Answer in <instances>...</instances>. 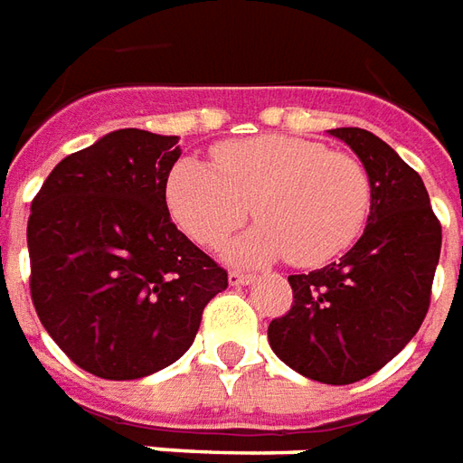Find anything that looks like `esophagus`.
I'll return each instance as SVG.
<instances>
[{
  "label": "esophagus",
  "mask_w": 463,
  "mask_h": 463,
  "mask_svg": "<svg viewBox=\"0 0 463 463\" xmlns=\"http://www.w3.org/2000/svg\"><path fill=\"white\" fill-rule=\"evenodd\" d=\"M254 279H257V274H249V271H239V269H234V271H229V284H232V287L251 284Z\"/></svg>",
  "instance_id": "esophagus-1"
}]
</instances>
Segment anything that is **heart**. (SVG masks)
<instances>
[{
    "instance_id": "1",
    "label": "heart",
    "mask_w": 463,
    "mask_h": 463,
    "mask_svg": "<svg viewBox=\"0 0 463 463\" xmlns=\"http://www.w3.org/2000/svg\"><path fill=\"white\" fill-rule=\"evenodd\" d=\"M214 166L182 159L166 182V204L189 237L216 247L251 216L261 224L226 249L241 264L289 257L319 267L352 247L372 209L359 159L287 134L214 146Z\"/></svg>"
}]
</instances>
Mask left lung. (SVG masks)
<instances>
[{"label":"left lung","instance_id":"1","mask_svg":"<svg viewBox=\"0 0 463 463\" xmlns=\"http://www.w3.org/2000/svg\"><path fill=\"white\" fill-rule=\"evenodd\" d=\"M362 159L372 212L362 239L339 261L291 274V309L269 324L281 362L321 383H354L411 342L431 301L441 224L421 176L359 127L329 129Z\"/></svg>","mask_w":463,"mask_h":463}]
</instances>
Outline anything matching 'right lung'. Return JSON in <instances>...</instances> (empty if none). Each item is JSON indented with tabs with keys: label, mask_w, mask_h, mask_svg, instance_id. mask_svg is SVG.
Wrapping results in <instances>:
<instances>
[{
	"label": "right lung",
	"mask_w": 463,
	"mask_h": 463,
	"mask_svg": "<svg viewBox=\"0 0 463 463\" xmlns=\"http://www.w3.org/2000/svg\"><path fill=\"white\" fill-rule=\"evenodd\" d=\"M176 142L117 129L64 156L32 202L37 317L71 362L101 379H142L176 362L229 284L166 209Z\"/></svg>",
	"instance_id": "1"
}]
</instances>
